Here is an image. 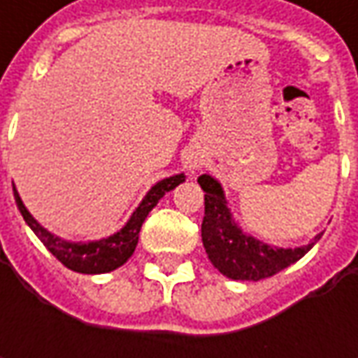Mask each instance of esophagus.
<instances>
[{
  "instance_id": "obj_1",
  "label": "esophagus",
  "mask_w": 358,
  "mask_h": 358,
  "mask_svg": "<svg viewBox=\"0 0 358 358\" xmlns=\"http://www.w3.org/2000/svg\"><path fill=\"white\" fill-rule=\"evenodd\" d=\"M201 163H203V157H201V155H189V157L185 159V167L191 173L197 171L201 167Z\"/></svg>"
}]
</instances>
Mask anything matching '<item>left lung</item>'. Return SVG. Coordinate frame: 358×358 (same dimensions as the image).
I'll list each match as a JSON object with an SVG mask.
<instances>
[{
  "mask_svg": "<svg viewBox=\"0 0 358 358\" xmlns=\"http://www.w3.org/2000/svg\"><path fill=\"white\" fill-rule=\"evenodd\" d=\"M197 183L205 191V217L201 223L203 247L213 267L235 281H261L296 263L321 239L319 233L309 245L282 249L271 247L245 233L233 219L225 191L213 175L203 173Z\"/></svg>",
  "mask_w": 358,
  "mask_h": 358,
  "instance_id": "left-lung-1",
  "label": "left lung"
}]
</instances>
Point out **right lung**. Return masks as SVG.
<instances>
[{
    "label": "right lung",
    "instance_id": "right-lung-1",
    "mask_svg": "<svg viewBox=\"0 0 358 358\" xmlns=\"http://www.w3.org/2000/svg\"><path fill=\"white\" fill-rule=\"evenodd\" d=\"M185 181V173H179V175H173V177H165L157 181L155 185L147 191V195L143 201L139 203V207L133 211L129 217V221L119 229L117 233L105 237L99 241H67L53 235L51 231L45 227H41L37 221L34 219V215L27 211V207L23 205L17 189L13 187V197L17 203V209L23 215L25 223L29 225V229L37 235V239L41 241L48 251L57 261H62L63 265L76 273H83V275H101V273H109V271H115L121 267L123 263H127L135 247H137V241H139V231L141 225L147 219L149 211L159 203V199L169 193L171 189L177 185H181Z\"/></svg>",
    "mask_w": 358,
    "mask_h": 358
}]
</instances>
